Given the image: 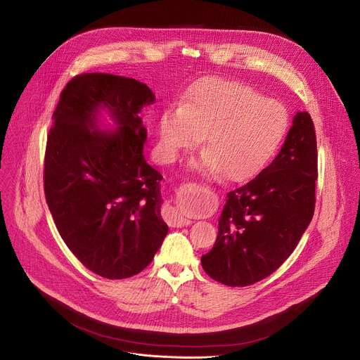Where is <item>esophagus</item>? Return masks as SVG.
Instances as JSON below:
<instances>
[{
    "mask_svg": "<svg viewBox=\"0 0 360 360\" xmlns=\"http://www.w3.org/2000/svg\"><path fill=\"white\" fill-rule=\"evenodd\" d=\"M163 218H165V221L171 226H185L192 222L191 219L185 218L176 207H172V205H167L163 208Z\"/></svg>",
    "mask_w": 360,
    "mask_h": 360,
    "instance_id": "1",
    "label": "esophagus"
}]
</instances>
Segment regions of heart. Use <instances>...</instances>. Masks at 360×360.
I'll return each mask as SVG.
<instances>
[{
  "label": "heart",
  "instance_id": "obj_1",
  "mask_svg": "<svg viewBox=\"0 0 360 360\" xmlns=\"http://www.w3.org/2000/svg\"><path fill=\"white\" fill-rule=\"evenodd\" d=\"M283 103L245 83L205 77L182 96L159 120L160 153L174 160L181 150L197 146L204 135L205 152L195 169L208 176L243 182L263 169L280 149L288 130Z\"/></svg>",
  "mask_w": 360,
  "mask_h": 360
}]
</instances>
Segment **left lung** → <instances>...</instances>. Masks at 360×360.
<instances>
[{
  "instance_id": "left-lung-1",
  "label": "left lung",
  "mask_w": 360,
  "mask_h": 360,
  "mask_svg": "<svg viewBox=\"0 0 360 360\" xmlns=\"http://www.w3.org/2000/svg\"><path fill=\"white\" fill-rule=\"evenodd\" d=\"M317 145L307 112H297L285 142L252 181L226 193L205 273L230 287H245L274 273L297 247L316 204Z\"/></svg>"
}]
</instances>
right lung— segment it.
Listing matches in <instances>:
<instances>
[{
  "instance_id": "right-lung-1",
  "label": "right lung",
  "mask_w": 360,
  "mask_h": 360,
  "mask_svg": "<svg viewBox=\"0 0 360 360\" xmlns=\"http://www.w3.org/2000/svg\"><path fill=\"white\" fill-rule=\"evenodd\" d=\"M155 94L135 79L84 73L60 94L47 135L44 193L57 230L80 263L110 280L146 269L168 234L160 217L162 175L143 156L138 116ZM117 123L103 133L96 115Z\"/></svg>"
}]
</instances>
